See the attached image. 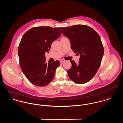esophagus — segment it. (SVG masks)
Masks as SVG:
<instances>
[{
    "instance_id": "34e87169",
    "label": "esophagus",
    "mask_w": 123,
    "mask_h": 123,
    "mask_svg": "<svg viewBox=\"0 0 123 123\" xmlns=\"http://www.w3.org/2000/svg\"><path fill=\"white\" fill-rule=\"evenodd\" d=\"M59 61H60V62L61 63H63L64 62H65V60L64 59H60V60H59Z\"/></svg>"
}]
</instances>
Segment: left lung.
Masks as SVG:
<instances>
[{
  "instance_id": "left-lung-1",
  "label": "left lung",
  "mask_w": 123,
  "mask_h": 123,
  "mask_svg": "<svg viewBox=\"0 0 123 123\" xmlns=\"http://www.w3.org/2000/svg\"><path fill=\"white\" fill-rule=\"evenodd\" d=\"M63 34L71 43V49L80 55L77 64L70 60L71 68L68 74L71 80L79 84L91 80L101 65L104 48L98 33L86 25H74L62 27Z\"/></svg>"
}]
</instances>
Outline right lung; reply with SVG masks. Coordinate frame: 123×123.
<instances>
[{
    "instance_id": "right-lung-1",
    "label": "right lung",
    "mask_w": 123,
    "mask_h": 123,
    "mask_svg": "<svg viewBox=\"0 0 123 123\" xmlns=\"http://www.w3.org/2000/svg\"><path fill=\"white\" fill-rule=\"evenodd\" d=\"M61 29V27H34L21 38L18 48L20 67L28 80L35 86H46L54 78L60 62L47 63L45 53L60 36Z\"/></svg>"
}]
</instances>
